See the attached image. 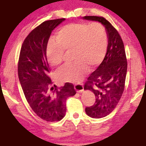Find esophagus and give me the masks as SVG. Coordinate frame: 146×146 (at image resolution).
Returning <instances> with one entry per match:
<instances>
[{
  "mask_svg": "<svg viewBox=\"0 0 146 146\" xmlns=\"http://www.w3.org/2000/svg\"><path fill=\"white\" fill-rule=\"evenodd\" d=\"M75 89L77 93H81L83 91V85L82 83H77L75 85Z\"/></svg>",
  "mask_w": 146,
  "mask_h": 146,
  "instance_id": "obj_1",
  "label": "esophagus"
}]
</instances>
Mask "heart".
<instances>
[{
    "label": "heart",
    "mask_w": 146,
    "mask_h": 146,
    "mask_svg": "<svg viewBox=\"0 0 146 146\" xmlns=\"http://www.w3.org/2000/svg\"><path fill=\"white\" fill-rule=\"evenodd\" d=\"M46 45V55L52 67L63 63L65 50H72L75 62L58 71L57 77L63 82L77 83L89 72L100 65L106 57L108 36L100 23H70L60 27Z\"/></svg>",
    "instance_id": "b5f03b06"
}]
</instances>
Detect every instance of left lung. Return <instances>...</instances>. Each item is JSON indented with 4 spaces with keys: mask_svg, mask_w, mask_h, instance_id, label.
Returning <instances> with one entry per match:
<instances>
[{
    "mask_svg": "<svg viewBox=\"0 0 146 146\" xmlns=\"http://www.w3.org/2000/svg\"><path fill=\"white\" fill-rule=\"evenodd\" d=\"M84 19L98 21L104 25L108 36V50L104 61L85 82L84 89L96 96L94 104L85 108L92 118L107 116L115 108L125 88L127 59L124 44L118 31L103 17L85 16Z\"/></svg>",
    "mask_w": 146,
    "mask_h": 146,
    "instance_id": "1",
    "label": "left lung"
}]
</instances>
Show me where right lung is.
I'll list each match as a JSON object with an SVG mask.
<instances>
[{
    "instance_id": "add662e5",
    "label": "right lung",
    "mask_w": 146,
    "mask_h": 146,
    "mask_svg": "<svg viewBox=\"0 0 146 146\" xmlns=\"http://www.w3.org/2000/svg\"><path fill=\"white\" fill-rule=\"evenodd\" d=\"M65 19L46 21L36 27L25 38L21 48L18 75L25 98L33 111L46 121H58L65 117L66 100L76 91L71 83L51 87L48 76L50 69L46 48L52 31Z\"/></svg>"
}]
</instances>
